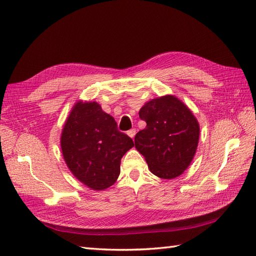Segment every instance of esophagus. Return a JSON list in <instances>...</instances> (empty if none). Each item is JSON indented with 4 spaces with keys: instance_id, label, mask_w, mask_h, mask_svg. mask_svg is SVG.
<instances>
[{
    "instance_id": "34e87169",
    "label": "esophagus",
    "mask_w": 256,
    "mask_h": 256,
    "mask_svg": "<svg viewBox=\"0 0 256 256\" xmlns=\"http://www.w3.org/2000/svg\"><path fill=\"white\" fill-rule=\"evenodd\" d=\"M135 134H136V130H135V128H132V130H130V131H128V135L130 138H134Z\"/></svg>"
}]
</instances>
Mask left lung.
<instances>
[{"label":"left lung","mask_w":256,"mask_h":256,"mask_svg":"<svg viewBox=\"0 0 256 256\" xmlns=\"http://www.w3.org/2000/svg\"><path fill=\"white\" fill-rule=\"evenodd\" d=\"M146 128L135 135V148L157 177L180 176L192 162L199 140V123L174 96L146 102L140 112Z\"/></svg>","instance_id":"obj_1"}]
</instances>
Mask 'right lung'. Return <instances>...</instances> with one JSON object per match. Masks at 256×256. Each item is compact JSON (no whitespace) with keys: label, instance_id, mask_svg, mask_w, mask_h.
Returning <instances> with one entry per match:
<instances>
[{"label":"right lung","instance_id":"1","mask_svg":"<svg viewBox=\"0 0 256 256\" xmlns=\"http://www.w3.org/2000/svg\"><path fill=\"white\" fill-rule=\"evenodd\" d=\"M60 144L69 170L94 190L106 189L116 182L121 158L134 145L100 104L82 101L76 103L70 112Z\"/></svg>","mask_w":256,"mask_h":256}]
</instances>
